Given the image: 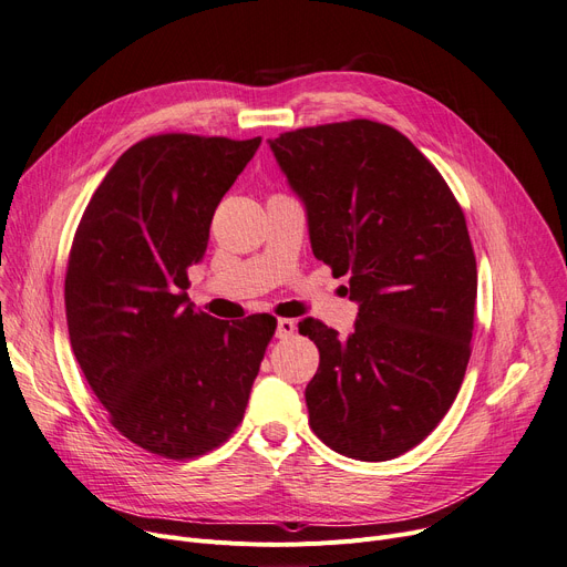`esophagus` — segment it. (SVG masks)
Here are the masks:
<instances>
[{
    "label": "esophagus",
    "instance_id": "obj_1",
    "mask_svg": "<svg viewBox=\"0 0 567 567\" xmlns=\"http://www.w3.org/2000/svg\"><path fill=\"white\" fill-rule=\"evenodd\" d=\"M292 332H295L292 320H288V318L277 320V339H288V337H292Z\"/></svg>",
    "mask_w": 567,
    "mask_h": 567
}]
</instances>
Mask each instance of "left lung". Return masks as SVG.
I'll return each instance as SVG.
<instances>
[{"label": "left lung", "mask_w": 567, "mask_h": 567, "mask_svg": "<svg viewBox=\"0 0 567 567\" xmlns=\"http://www.w3.org/2000/svg\"><path fill=\"white\" fill-rule=\"evenodd\" d=\"M307 212L313 256L350 275L355 332L305 318L320 353L307 385L313 434L360 462L424 441L462 388L477 269L441 173L388 124L350 120L267 141Z\"/></svg>", "instance_id": "left-lung-1"}]
</instances>
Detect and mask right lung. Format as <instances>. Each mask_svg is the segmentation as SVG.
I'll list each match as a JSON object with an SVG mask.
<instances>
[{"label":"right lung","mask_w":567,"mask_h":567,"mask_svg":"<svg viewBox=\"0 0 567 567\" xmlns=\"http://www.w3.org/2000/svg\"><path fill=\"white\" fill-rule=\"evenodd\" d=\"M260 138L164 133L128 147L85 207L66 267L73 355L131 443L166 460L221 445L245 417L272 316L228 322L188 302L214 209Z\"/></svg>","instance_id":"obj_1"}]
</instances>
